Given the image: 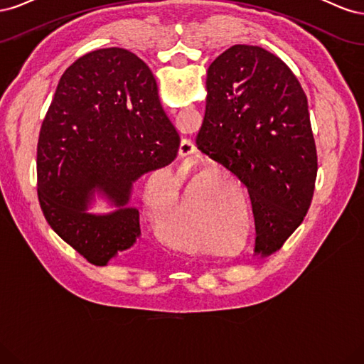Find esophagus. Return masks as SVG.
Returning <instances> with one entry per match:
<instances>
[{"instance_id":"34e87169","label":"esophagus","mask_w":364,"mask_h":364,"mask_svg":"<svg viewBox=\"0 0 364 364\" xmlns=\"http://www.w3.org/2000/svg\"><path fill=\"white\" fill-rule=\"evenodd\" d=\"M194 151H196V147H194V144H193L190 139H182L181 141V144H179V156L181 158L188 156V155H191V153H194Z\"/></svg>"}]
</instances>
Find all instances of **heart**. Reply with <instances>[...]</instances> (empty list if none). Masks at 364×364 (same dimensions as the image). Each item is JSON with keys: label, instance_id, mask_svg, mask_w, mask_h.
Returning a JSON list of instances; mask_svg holds the SVG:
<instances>
[{"label": "heart", "instance_id": "b5f03b06", "mask_svg": "<svg viewBox=\"0 0 364 364\" xmlns=\"http://www.w3.org/2000/svg\"><path fill=\"white\" fill-rule=\"evenodd\" d=\"M156 186H158V181H156V179L150 181V183L147 185V188H146V194H144L146 209H147V213H149L150 218H151L155 223L159 222V218H161V215H162V209H161V206L156 203L155 196H153V194H155ZM182 205H183V202H182ZM161 234H162L165 238H167V240L170 241V243H173L174 246H178V247L186 249V250H191V249H196V246H197V240H196V238H179V237H176V235H173V232H170V229H168L167 226H165V225L161 226Z\"/></svg>", "mask_w": 364, "mask_h": 364}]
</instances>
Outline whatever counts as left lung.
Returning a JSON list of instances; mask_svg holds the SVG:
<instances>
[{
  "mask_svg": "<svg viewBox=\"0 0 364 364\" xmlns=\"http://www.w3.org/2000/svg\"><path fill=\"white\" fill-rule=\"evenodd\" d=\"M196 144L250 196L255 252L281 249L310 209L317 151L306 95L278 56L238 43L209 65Z\"/></svg>",
  "mask_w": 364,
  "mask_h": 364,
  "instance_id": "8db88e82",
  "label": "left lung"
}]
</instances>
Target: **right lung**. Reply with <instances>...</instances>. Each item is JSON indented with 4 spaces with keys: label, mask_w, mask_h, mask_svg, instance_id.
<instances>
[{
    "label": "right lung",
    "mask_w": 364,
    "mask_h": 364,
    "mask_svg": "<svg viewBox=\"0 0 364 364\" xmlns=\"http://www.w3.org/2000/svg\"><path fill=\"white\" fill-rule=\"evenodd\" d=\"M179 142L144 62L117 47L85 54L62 74L39 134L38 199L47 223L94 266H106L139 235V213L126 206L132 183L173 162ZM94 189L119 211L85 213Z\"/></svg>",
    "instance_id": "add662e5"
}]
</instances>
